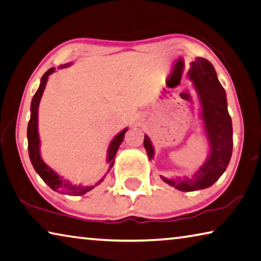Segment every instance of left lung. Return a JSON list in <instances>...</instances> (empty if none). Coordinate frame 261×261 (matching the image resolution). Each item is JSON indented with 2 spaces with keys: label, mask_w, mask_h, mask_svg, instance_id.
Returning <instances> with one entry per match:
<instances>
[{
  "label": "left lung",
  "mask_w": 261,
  "mask_h": 261,
  "mask_svg": "<svg viewBox=\"0 0 261 261\" xmlns=\"http://www.w3.org/2000/svg\"><path fill=\"white\" fill-rule=\"evenodd\" d=\"M188 75L200 98L201 117L210 151L208 159L193 177L167 179L161 176L165 182L181 192L204 189L216 182L230 163L233 144L232 122L227 111L226 94L218 81L214 66L204 58H196L190 64ZM144 147L151 160L154 150L147 136L144 138Z\"/></svg>",
  "instance_id": "left-lung-1"
}]
</instances>
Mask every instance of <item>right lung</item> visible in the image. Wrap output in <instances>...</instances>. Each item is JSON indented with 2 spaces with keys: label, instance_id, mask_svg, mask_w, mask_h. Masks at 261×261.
<instances>
[{
  "label": "right lung",
  "instance_id": "obj_1",
  "mask_svg": "<svg viewBox=\"0 0 261 261\" xmlns=\"http://www.w3.org/2000/svg\"><path fill=\"white\" fill-rule=\"evenodd\" d=\"M71 64H65L61 65V68L68 67ZM55 68H49L48 71L41 76L40 80V85L39 88L37 89L36 94L34 95L31 101V116H30V121H29L28 124V150H29V156H30L31 164L34 166L35 171L38 173L39 176L44 180V182L46 184L49 188L56 190V192L63 193V194H68V195H75V196H80L84 195L87 192H89L90 189H93L95 186L98 185L103 181V177L98 181V182L95 186H81V185H74L72 182H69L68 180L64 179L60 175H58L55 171H52L46 164L44 163L43 159L40 156V140H39V135H38V107H39V102L41 98V95L44 93L45 86H46L47 79L49 74H52L55 72ZM127 129H124L123 131L119 132V134L116 136V137L111 140L109 148H108V155H107V161L110 164L109 166V171L111 167L114 166L115 163V155L118 151V147L121 145L123 142V137L125 135V132Z\"/></svg>",
  "mask_w": 261,
  "mask_h": 261
}]
</instances>
